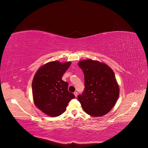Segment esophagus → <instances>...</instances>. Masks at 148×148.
<instances>
[{
    "instance_id": "obj_1",
    "label": "esophagus",
    "mask_w": 148,
    "mask_h": 148,
    "mask_svg": "<svg viewBox=\"0 0 148 148\" xmlns=\"http://www.w3.org/2000/svg\"><path fill=\"white\" fill-rule=\"evenodd\" d=\"M74 95L75 96V97H77L78 96V92H74Z\"/></svg>"
}]
</instances>
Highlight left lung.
<instances>
[{"mask_svg":"<svg viewBox=\"0 0 148 148\" xmlns=\"http://www.w3.org/2000/svg\"><path fill=\"white\" fill-rule=\"evenodd\" d=\"M84 76V91L78 99L83 109L93 117L107 114L116 104L119 85L113 70L106 64L92 59L78 62Z\"/></svg>","mask_w":148,"mask_h":148,"instance_id":"left-lung-1","label":"left lung"}]
</instances>
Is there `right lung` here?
I'll return each instance as SVG.
<instances>
[{
  "label": "right lung",
  "instance_id": "obj_1",
  "mask_svg": "<svg viewBox=\"0 0 148 148\" xmlns=\"http://www.w3.org/2000/svg\"><path fill=\"white\" fill-rule=\"evenodd\" d=\"M70 65L71 62H48L39 67L34 76V103L40 110L50 117L63 114L70 101L75 98L73 94L68 91V83L62 79Z\"/></svg>",
  "mask_w": 148,
  "mask_h": 148
}]
</instances>
